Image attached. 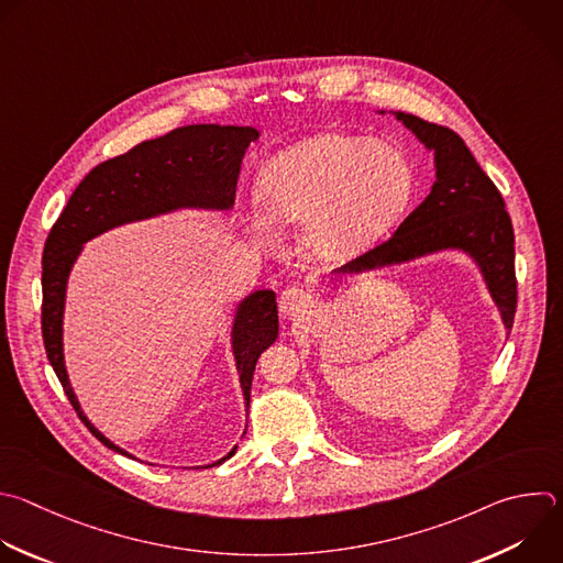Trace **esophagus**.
<instances>
[{
  "mask_svg": "<svg viewBox=\"0 0 563 563\" xmlns=\"http://www.w3.org/2000/svg\"><path fill=\"white\" fill-rule=\"evenodd\" d=\"M311 305H313L311 296L300 287H287L278 300L283 318H300L311 309Z\"/></svg>",
  "mask_w": 563,
  "mask_h": 563,
  "instance_id": "obj_1",
  "label": "esophagus"
}]
</instances>
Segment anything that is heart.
<instances>
[{"instance_id":"heart-1","label":"heart","mask_w":563,"mask_h":563,"mask_svg":"<svg viewBox=\"0 0 563 563\" xmlns=\"http://www.w3.org/2000/svg\"><path fill=\"white\" fill-rule=\"evenodd\" d=\"M413 195V172L391 143L320 132L267 161L258 201L283 223L305 221L318 258H346L380 239Z\"/></svg>"}]
</instances>
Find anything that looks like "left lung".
<instances>
[{"mask_svg": "<svg viewBox=\"0 0 563 563\" xmlns=\"http://www.w3.org/2000/svg\"><path fill=\"white\" fill-rule=\"evenodd\" d=\"M396 117L433 150L438 176L433 190L389 241L338 272H366L440 250H464L479 265L504 324L510 329L517 309L515 234L499 190L457 132L416 114L396 112Z\"/></svg>", "mask_w": 563, "mask_h": 563, "instance_id": "8db88e82", "label": "left lung"}]
</instances>
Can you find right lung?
Segmentation results:
<instances>
[{
    "label": "right lung",
    "mask_w": 563,
    "mask_h": 563,
    "mask_svg": "<svg viewBox=\"0 0 563 563\" xmlns=\"http://www.w3.org/2000/svg\"><path fill=\"white\" fill-rule=\"evenodd\" d=\"M256 139L258 132L254 128L201 123L143 141L125 154L108 158L88 172L46 239L42 258V335L46 355L81 422L101 444L121 455L132 457L90 424L68 383L62 324L66 283L73 263L86 241L110 228L172 212L176 208L230 210L234 206L245 150ZM276 335V294L269 289L254 291L241 302L232 327V349L247 402L256 360ZM234 453L236 446L228 457L210 466L223 464Z\"/></svg>",
    "instance_id": "1"
}]
</instances>
